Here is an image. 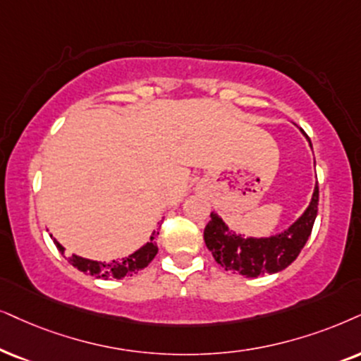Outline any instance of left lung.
<instances>
[{
  "label": "left lung",
  "mask_w": 361,
  "mask_h": 361,
  "mask_svg": "<svg viewBox=\"0 0 361 361\" xmlns=\"http://www.w3.org/2000/svg\"><path fill=\"white\" fill-rule=\"evenodd\" d=\"M317 213L318 186H314L312 202L302 216L288 230L270 238H245L231 233L221 218L212 213V220L204 226V243L226 271L240 273L246 278L271 275L295 262L312 235Z\"/></svg>",
  "instance_id": "1"
}]
</instances>
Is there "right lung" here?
<instances>
[{"instance_id":"obj_1","label":"right lung","mask_w":361,"mask_h":361,"mask_svg":"<svg viewBox=\"0 0 361 361\" xmlns=\"http://www.w3.org/2000/svg\"><path fill=\"white\" fill-rule=\"evenodd\" d=\"M157 235L158 233H153L152 238H149V241L143 246V248H140L138 252L130 255L128 258L120 259V262L113 259V262L109 263H102V262H93V259H86V258L73 255L70 258V263L75 268H78L80 271L90 273V275L103 278V280H108V278H116V280H120V278L131 276L135 275V273H138L140 270H143V268H147L148 264L152 263V259L157 257L158 246L154 243V236ZM54 245L58 246L59 252L61 253L65 252V248H63L56 240H54Z\"/></svg>"}]
</instances>
